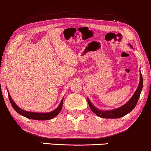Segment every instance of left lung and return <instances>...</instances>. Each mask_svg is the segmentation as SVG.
Wrapping results in <instances>:
<instances>
[{"label":"left lung","mask_w":151,"mask_h":151,"mask_svg":"<svg viewBox=\"0 0 151 151\" xmlns=\"http://www.w3.org/2000/svg\"><path fill=\"white\" fill-rule=\"evenodd\" d=\"M130 46L133 48L132 46L130 45ZM142 87H143V79H142V74L140 73L139 86L137 87V90L135 92L134 94H133V96L131 98V99L129 100L127 103H125L124 105H122V107L113 110H110V111H102V110L97 109L96 107H95L94 106L92 105V103H91L88 98H87V100H88V103L89 104V106H90L91 110H92L95 114H96L98 116H99V117L103 118L112 119L121 118L122 117V116L127 115V114H129V112H131L133 109H134L135 106H136L137 101H138L139 97L140 96V93H141V91L142 90Z\"/></svg>","instance_id":"8db88e82"}]
</instances>
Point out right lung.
Segmentation results:
<instances>
[{"instance_id":"1","label":"right lung","mask_w":151,"mask_h":151,"mask_svg":"<svg viewBox=\"0 0 151 151\" xmlns=\"http://www.w3.org/2000/svg\"><path fill=\"white\" fill-rule=\"evenodd\" d=\"M8 96H9V99L11 105L13 107V108L16 110V112H18L19 114L22 115L24 117L29 119H32V120H50V119L55 118V116L58 115L59 112L61 111V109H62L63 106V99L61 100L60 104L58 106V107L57 109H55L52 111L48 112V113H35V112H30L24 111L22 109H20L16 103H14V101H13L11 96H10L9 92H8Z\"/></svg>"}]
</instances>
